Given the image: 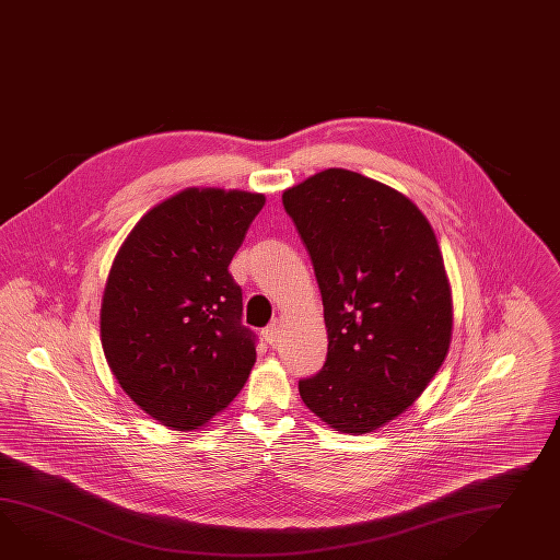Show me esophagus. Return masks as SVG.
Here are the masks:
<instances>
[{
	"instance_id": "esophagus-1",
	"label": "esophagus",
	"mask_w": 560,
	"mask_h": 560,
	"mask_svg": "<svg viewBox=\"0 0 560 560\" xmlns=\"http://www.w3.org/2000/svg\"><path fill=\"white\" fill-rule=\"evenodd\" d=\"M262 338L269 346H277L281 341V324L271 322L267 328L262 329Z\"/></svg>"
}]
</instances>
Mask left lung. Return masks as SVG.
<instances>
[{
	"mask_svg": "<svg viewBox=\"0 0 560 560\" xmlns=\"http://www.w3.org/2000/svg\"><path fill=\"white\" fill-rule=\"evenodd\" d=\"M283 206L314 262L329 340L301 400L340 433H374L423 395L450 352L435 232L405 194L341 167L287 188Z\"/></svg>",
	"mask_w": 560,
	"mask_h": 560,
	"instance_id": "left-lung-1",
	"label": "left lung"
}]
</instances>
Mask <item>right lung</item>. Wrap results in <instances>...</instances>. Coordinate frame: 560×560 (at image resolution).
<instances>
[{"instance_id": "obj_1", "label": "right lung", "mask_w": 560, "mask_h": 560, "mask_svg": "<svg viewBox=\"0 0 560 560\" xmlns=\"http://www.w3.org/2000/svg\"><path fill=\"white\" fill-rule=\"evenodd\" d=\"M262 206L255 191L186 188L139 219L110 265L107 364L137 407L174 431L210 423L257 362L229 265Z\"/></svg>"}]
</instances>
